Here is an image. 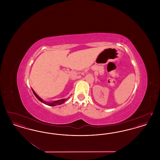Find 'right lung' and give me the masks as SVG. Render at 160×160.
<instances>
[{
	"mask_svg": "<svg viewBox=\"0 0 160 160\" xmlns=\"http://www.w3.org/2000/svg\"><path fill=\"white\" fill-rule=\"evenodd\" d=\"M32 91H33V93H34L35 96L38 98V99H39L40 101H41L42 102H43L44 104H45L46 105H48V106H57V105H60V104H62L64 103V102L67 100V99L65 98V99H61V100L56 101H54L53 102H45V101H42L41 98H39V97H38V95L36 94V93H35V92L33 91V89H32Z\"/></svg>",
	"mask_w": 160,
	"mask_h": 160,
	"instance_id": "right-lung-1",
	"label": "right lung"
}]
</instances>
